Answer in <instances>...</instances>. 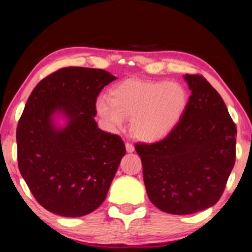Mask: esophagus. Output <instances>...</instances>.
<instances>
[{"label":"esophagus","mask_w":252,"mask_h":252,"mask_svg":"<svg viewBox=\"0 0 252 252\" xmlns=\"http://www.w3.org/2000/svg\"><path fill=\"white\" fill-rule=\"evenodd\" d=\"M125 147H126V151H127V153H133V151H134V146H133L132 143L127 142V143L125 144Z\"/></svg>","instance_id":"34e87169"}]
</instances>
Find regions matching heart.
I'll use <instances>...</instances> for the list:
<instances>
[{
    "instance_id": "1",
    "label": "heart",
    "mask_w": 252,
    "mask_h": 252,
    "mask_svg": "<svg viewBox=\"0 0 252 252\" xmlns=\"http://www.w3.org/2000/svg\"><path fill=\"white\" fill-rule=\"evenodd\" d=\"M188 105L185 87L173 81L128 79L111 91V98L99 97L96 111L111 132L125 127L130 118V132L147 143L159 142L173 132Z\"/></svg>"
}]
</instances>
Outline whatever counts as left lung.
<instances>
[{
  "mask_svg": "<svg viewBox=\"0 0 252 252\" xmlns=\"http://www.w3.org/2000/svg\"><path fill=\"white\" fill-rule=\"evenodd\" d=\"M191 94L167 137L136 144L148 197L171 215L211 208L221 197L235 164L236 126L218 92L201 75H184Z\"/></svg>",
  "mask_w": 252,
  "mask_h": 252,
  "instance_id": "8db88e82",
  "label": "left lung"
}]
</instances>
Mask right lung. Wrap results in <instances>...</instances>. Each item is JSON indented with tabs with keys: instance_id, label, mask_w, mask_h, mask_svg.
<instances>
[{
	"instance_id": "add662e5",
	"label": "right lung",
	"mask_w": 252,
	"mask_h": 252,
	"mask_svg": "<svg viewBox=\"0 0 252 252\" xmlns=\"http://www.w3.org/2000/svg\"><path fill=\"white\" fill-rule=\"evenodd\" d=\"M101 68L64 67L31 93L17 127L18 167L44 209L77 218L104 202L126 149L95 122L96 99L116 80Z\"/></svg>"
}]
</instances>
